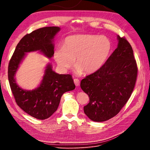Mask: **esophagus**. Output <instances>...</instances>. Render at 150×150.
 I'll return each mask as SVG.
<instances>
[{
  "label": "esophagus",
  "mask_w": 150,
  "mask_h": 150,
  "mask_svg": "<svg viewBox=\"0 0 150 150\" xmlns=\"http://www.w3.org/2000/svg\"><path fill=\"white\" fill-rule=\"evenodd\" d=\"M74 83H75V86H79V85H80V80H79L77 79V78H75V79H74Z\"/></svg>",
  "instance_id": "34e87169"
}]
</instances>
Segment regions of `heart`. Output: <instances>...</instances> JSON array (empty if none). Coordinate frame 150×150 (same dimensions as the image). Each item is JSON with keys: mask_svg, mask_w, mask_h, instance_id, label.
<instances>
[{"mask_svg": "<svg viewBox=\"0 0 150 150\" xmlns=\"http://www.w3.org/2000/svg\"><path fill=\"white\" fill-rule=\"evenodd\" d=\"M111 48V41L105 36L74 35L65 38L63 46L54 51V58L63 70L72 67L75 60L77 74H92L105 64Z\"/></svg>", "mask_w": 150, "mask_h": 150, "instance_id": "heart-1", "label": "heart"}]
</instances>
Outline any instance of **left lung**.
Wrapping results in <instances>:
<instances>
[{"mask_svg":"<svg viewBox=\"0 0 150 150\" xmlns=\"http://www.w3.org/2000/svg\"><path fill=\"white\" fill-rule=\"evenodd\" d=\"M105 64L81 81V89L89 97L84 112L94 122L106 121L115 116L127 103L135 87L137 66L132 47L125 37Z\"/></svg>","mask_w":150,"mask_h":150,"instance_id":"1","label":"left lung"}]
</instances>
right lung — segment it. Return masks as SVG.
<instances>
[{
    "mask_svg": "<svg viewBox=\"0 0 150 150\" xmlns=\"http://www.w3.org/2000/svg\"><path fill=\"white\" fill-rule=\"evenodd\" d=\"M59 30L58 27H46L27 34L18 44L8 64V77L16 103L23 111L39 120L50 117L57 110L62 94L75 88L72 76L55 73L49 64L40 86L34 90L25 91L16 83L14 75L27 52L39 50L48 58L53 57V39Z\"/></svg>",
    "mask_w": 150,
    "mask_h": 150,
    "instance_id": "add662e5",
    "label": "right lung"
}]
</instances>
